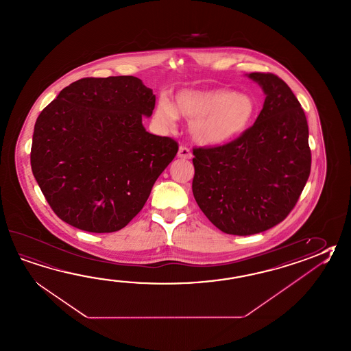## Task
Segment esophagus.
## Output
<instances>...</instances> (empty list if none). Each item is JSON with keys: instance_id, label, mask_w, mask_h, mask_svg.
Listing matches in <instances>:
<instances>
[{"instance_id": "obj_1", "label": "esophagus", "mask_w": 351, "mask_h": 351, "mask_svg": "<svg viewBox=\"0 0 351 351\" xmlns=\"http://www.w3.org/2000/svg\"><path fill=\"white\" fill-rule=\"evenodd\" d=\"M178 156H179L180 158L187 160V158H193V154H191V151L187 149L186 146H180Z\"/></svg>"}]
</instances>
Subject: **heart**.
<instances>
[{"label":"heart","instance_id":"obj_1","mask_svg":"<svg viewBox=\"0 0 351 351\" xmlns=\"http://www.w3.org/2000/svg\"><path fill=\"white\" fill-rule=\"evenodd\" d=\"M256 114V104L250 95L229 90H184L173 104L161 99L155 119L167 128L178 116L189 120V132L201 145H221L240 136L249 129Z\"/></svg>","mask_w":351,"mask_h":351}]
</instances>
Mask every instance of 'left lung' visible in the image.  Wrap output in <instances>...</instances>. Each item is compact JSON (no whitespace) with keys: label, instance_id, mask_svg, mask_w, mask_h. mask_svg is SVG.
Segmentation results:
<instances>
[{"label":"left lung","instance_id":"8db88e82","mask_svg":"<svg viewBox=\"0 0 351 351\" xmlns=\"http://www.w3.org/2000/svg\"><path fill=\"white\" fill-rule=\"evenodd\" d=\"M264 108L234 141L195 147L193 193L219 230L247 237L271 229L300 197L310 175L306 116L291 88L274 73L252 72Z\"/></svg>","mask_w":351,"mask_h":351}]
</instances>
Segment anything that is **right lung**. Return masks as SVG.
I'll list each match as a JSON object with an SVG mask.
<instances>
[{"mask_svg":"<svg viewBox=\"0 0 351 351\" xmlns=\"http://www.w3.org/2000/svg\"><path fill=\"white\" fill-rule=\"evenodd\" d=\"M155 95L134 76L86 77L64 87L37 117L31 167L62 221L88 232L125 228L176 156L171 137L143 125Z\"/></svg>","mask_w":351,"mask_h":351,"instance_id":"obj_1","label":"right lung"}]
</instances>
